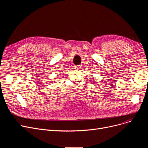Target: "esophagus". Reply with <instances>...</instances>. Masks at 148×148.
Here are the masks:
<instances>
[{
  "label": "esophagus",
  "mask_w": 148,
  "mask_h": 148,
  "mask_svg": "<svg viewBox=\"0 0 148 148\" xmlns=\"http://www.w3.org/2000/svg\"><path fill=\"white\" fill-rule=\"evenodd\" d=\"M80 66H81V65H77V66H75V68H75V69L79 70V69H80V67H81Z\"/></svg>",
  "instance_id": "34e87169"
}]
</instances>
